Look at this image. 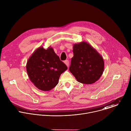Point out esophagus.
Returning a JSON list of instances; mask_svg holds the SVG:
<instances>
[{
    "label": "esophagus",
    "mask_w": 131,
    "mask_h": 131,
    "mask_svg": "<svg viewBox=\"0 0 131 131\" xmlns=\"http://www.w3.org/2000/svg\"><path fill=\"white\" fill-rule=\"evenodd\" d=\"M64 63L66 65V66H67V67H68L69 66V61L68 60H65V61H64Z\"/></svg>",
    "instance_id": "obj_1"
}]
</instances>
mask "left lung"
Masks as SVG:
<instances>
[{
	"mask_svg": "<svg viewBox=\"0 0 131 131\" xmlns=\"http://www.w3.org/2000/svg\"><path fill=\"white\" fill-rule=\"evenodd\" d=\"M73 53L69 71L76 80L86 84L99 80L104 70L102 55L85 41L73 44Z\"/></svg>",
	"mask_w": 131,
	"mask_h": 131,
	"instance_id": "left-lung-1",
	"label": "left lung"
}]
</instances>
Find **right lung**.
I'll list each match as a JSON object with an SVG mask.
<instances>
[{
    "label": "right lung",
    "mask_w": 131,
    "mask_h": 131,
    "mask_svg": "<svg viewBox=\"0 0 131 131\" xmlns=\"http://www.w3.org/2000/svg\"><path fill=\"white\" fill-rule=\"evenodd\" d=\"M26 70L30 80L39 90L49 91L56 86L61 74L67 69L51 47L37 48L29 58Z\"/></svg>",
    "instance_id": "1"
}]
</instances>
